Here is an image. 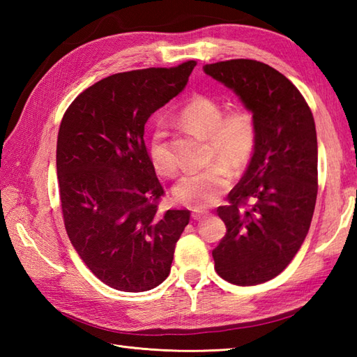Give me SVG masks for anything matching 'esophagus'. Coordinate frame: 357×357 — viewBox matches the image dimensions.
Listing matches in <instances>:
<instances>
[{"label": "esophagus", "instance_id": "obj_1", "mask_svg": "<svg viewBox=\"0 0 357 357\" xmlns=\"http://www.w3.org/2000/svg\"><path fill=\"white\" fill-rule=\"evenodd\" d=\"M206 216H207L206 211H198V210H196V211H193V213H192V218L195 219V221H202V219L206 218Z\"/></svg>", "mask_w": 357, "mask_h": 357}]
</instances>
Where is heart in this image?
<instances>
[{
  "label": "heart",
  "mask_w": 357,
  "mask_h": 357,
  "mask_svg": "<svg viewBox=\"0 0 357 357\" xmlns=\"http://www.w3.org/2000/svg\"><path fill=\"white\" fill-rule=\"evenodd\" d=\"M222 114V105L204 95L192 98L179 112L181 126L199 138L208 139L211 159H219L207 170L185 174L174 185V198L195 210L211 207L221 199L230 185V169H242L256 147V124L252 113L234 109L224 117ZM150 159L162 176L176 173V162L162 127H158L151 138Z\"/></svg>",
  "instance_id": "obj_1"
}]
</instances>
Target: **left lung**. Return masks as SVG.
<instances>
[{"label":"left lung","mask_w":357,"mask_h":357,"mask_svg":"<svg viewBox=\"0 0 357 357\" xmlns=\"http://www.w3.org/2000/svg\"><path fill=\"white\" fill-rule=\"evenodd\" d=\"M233 90L256 124L244 176L218 208L227 233L213 250L215 270L241 287L276 278L293 261L312 224L317 195V138L304 96L290 79L253 59L202 67ZM250 199L254 206L241 208Z\"/></svg>","instance_id":"obj_1"}]
</instances>
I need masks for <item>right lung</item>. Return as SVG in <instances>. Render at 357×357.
I'll return each mask as SVG.
<instances>
[{
	"label": "right lung",
	"instance_id": "1",
	"mask_svg": "<svg viewBox=\"0 0 357 357\" xmlns=\"http://www.w3.org/2000/svg\"><path fill=\"white\" fill-rule=\"evenodd\" d=\"M195 61L116 73L64 113L56 173L66 231L93 275L119 291H147L169 276L188 210L159 211L164 193L144 142L149 118L183 92Z\"/></svg>",
	"mask_w": 357,
	"mask_h": 357
}]
</instances>
